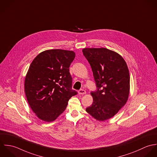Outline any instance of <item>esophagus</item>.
Returning a JSON list of instances; mask_svg holds the SVG:
<instances>
[{"instance_id": "34e87169", "label": "esophagus", "mask_w": 157, "mask_h": 157, "mask_svg": "<svg viewBox=\"0 0 157 157\" xmlns=\"http://www.w3.org/2000/svg\"><path fill=\"white\" fill-rule=\"evenodd\" d=\"M78 93H79V94H86V91L85 90H84V89H80L79 90Z\"/></svg>"}]
</instances>
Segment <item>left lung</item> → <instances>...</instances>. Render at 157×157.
Instances as JSON below:
<instances>
[{
    "mask_svg": "<svg viewBox=\"0 0 157 157\" xmlns=\"http://www.w3.org/2000/svg\"><path fill=\"white\" fill-rule=\"evenodd\" d=\"M82 52L91 66L96 87L91 92L93 104L86 111L97 120L104 121L117 113L127 102L128 69L119 54L107 48H86Z\"/></svg>",
    "mask_w": 157,
    "mask_h": 157,
    "instance_id": "obj_1",
    "label": "left lung"
}]
</instances>
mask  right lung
<instances>
[{
	"mask_svg": "<svg viewBox=\"0 0 157 157\" xmlns=\"http://www.w3.org/2000/svg\"><path fill=\"white\" fill-rule=\"evenodd\" d=\"M72 51L48 50L33 61L25 79V92L32 110L40 120L51 122L65 110L68 100L78 92L72 89L69 67Z\"/></svg>",
	"mask_w": 157,
	"mask_h": 157,
	"instance_id": "1",
	"label": "right lung"
}]
</instances>
